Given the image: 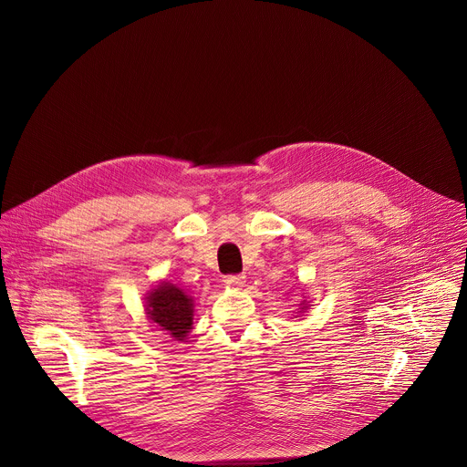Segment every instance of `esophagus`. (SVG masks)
Here are the masks:
<instances>
[{"label":"esophagus","mask_w":467,"mask_h":467,"mask_svg":"<svg viewBox=\"0 0 467 467\" xmlns=\"http://www.w3.org/2000/svg\"><path fill=\"white\" fill-rule=\"evenodd\" d=\"M223 283L231 288H242L245 285V275H227Z\"/></svg>","instance_id":"1"}]
</instances>
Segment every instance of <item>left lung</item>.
Returning a JSON list of instances; mask_svg holds the SVG:
<instances>
[{
  "mask_svg": "<svg viewBox=\"0 0 467 467\" xmlns=\"http://www.w3.org/2000/svg\"><path fill=\"white\" fill-rule=\"evenodd\" d=\"M308 306H310V301H301V305H299V312H297V314L306 312V310H308Z\"/></svg>",
  "mask_w": 467,
  "mask_h": 467,
  "instance_id": "obj_1",
  "label": "left lung"
}]
</instances>
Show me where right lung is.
<instances>
[{"instance_id":"right-lung-1","label":"right lung","mask_w":467,"mask_h":467,"mask_svg":"<svg viewBox=\"0 0 467 467\" xmlns=\"http://www.w3.org/2000/svg\"><path fill=\"white\" fill-rule=\"evenodd\" d=\"M144 299L146 317L170 338L184 342L193 325V297L179 285L161 281Z\"/></svg>"}]
</instances>
